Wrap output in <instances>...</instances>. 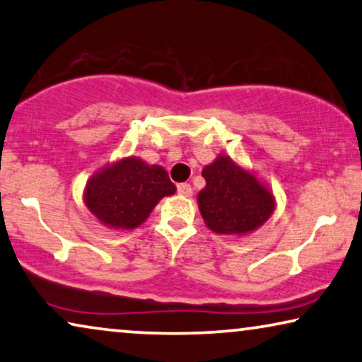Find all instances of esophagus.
I'll return each mask as SVG.
<instances>
[{
	"mask_svg": "<svg viewBox=\"0 0 362 362\" xmlns=\"http://www.w3.org/2000/svg\"><path fill=\"white\" fill-rule=\"evenodd\" d=\"M177 194L185 197H191L192 196L191 185H187V182H181V185H177Z\"/></svg>",
	"mask_w": 362,
	"mask_h": 362,
	"instance_id": "obj_1",
	"label": "esophagus"
}]
</instances>
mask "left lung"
<instances>
[{"mask_svg": "<svg viewBox=\"0 0 362 362\" xmlns=\"http://www.w3.org/2000/svg\"><path fill=\"white\" fill-rule=\"evenodd\" d=\"M204 189L197 204L204 223L214 233L243 237L268 222L276 211V197L255 171L220 153L204 166Z\"/></svg>", "mask_w": 362, "mask_h": 362, "instance_id": "left-lung-1", "label": "left lung"}]
</instances>
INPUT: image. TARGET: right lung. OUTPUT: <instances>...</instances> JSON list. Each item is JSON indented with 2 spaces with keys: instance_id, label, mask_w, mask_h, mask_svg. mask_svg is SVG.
<instances>
[{
  "instance_id": "add662e5",
  "label": "right lung",
  "mask_w": 362,
  "mask_h": 362,
  "mask_svg": "<svg viewBox=\"0 0 362 362\" xmlns=\"http://www.w3.org/2000/svg\"><path fill=\"white\" fill-rule=\"evenodd\" d=\"M175 192L176 186L163 166L130 155L94 173L83 191V201L104 227L129 232L150 217L161 199Z\"/></svg>"
}]
</instances>
